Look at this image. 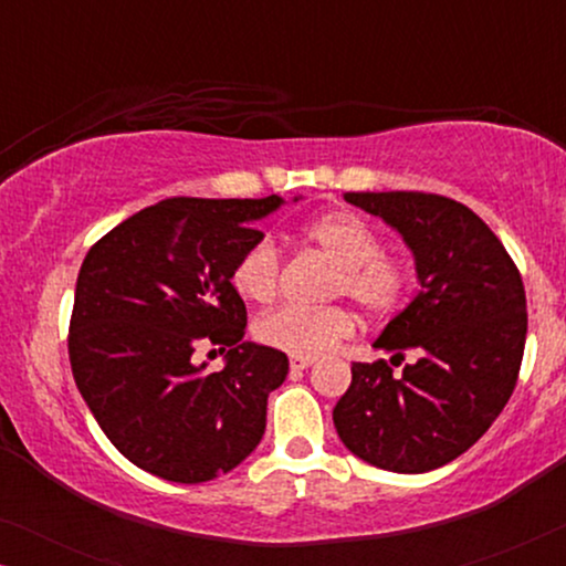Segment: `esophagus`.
<instances>
[{
  "instance_id": "obj_1",
  "label": "esophagus",
  "mask_w": 566,
  "mask_h": 566,
  "mask_svg": "<svg viewBox=\"0 0 566 566\" xmlns=\"http://www.w3.org/2000/svg\"><path fill=\"white\" fill-rule=\"evenodd\" d=\"M314 366V358H291V370H306Z\"/></svg>"
}]
</instances>
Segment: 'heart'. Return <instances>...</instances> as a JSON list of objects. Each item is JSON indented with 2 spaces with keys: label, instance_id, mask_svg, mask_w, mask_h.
<instances>
[{
  "label": "heart",
  "instance_id": "b5f03b06",
  "mask_svg": "<svg viewBox=\"0 0 566 566\" xmlns=\"http://www.w3.org/2000/svg\"><path fill=\"white\" fill-rule=\"evenodd\" d=\"M314 242L337 265L332 291L353 298L368 314H389L405 293V270L381 254V239L353 213H327L306 227ZM281 258L270 239H258L237 260L231 283L250 304H268L277 291ZM355 332V316L343 306H281L254 324L258 343L291 358H319Z\"/></svg>",
  "mask_w": 566,
  "mask_h": 566
}]
</instances>
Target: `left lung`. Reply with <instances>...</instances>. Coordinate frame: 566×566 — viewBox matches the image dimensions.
Instances as JSON below:
<instances>
[{
	"instance_id": "8db88e82",
	"label": "left lung",
	"mask_w": 566,
	"mask_h": 566,
	"mask_svg": "<svg viewBox=\"0 0 566 566\" xmlns=\"http://www.w3.org/2000/svg\"><path fill=\"white\" fill-rule=\"evenodd\" d=\"M412 252L417 296L355 363L332 412L347 451L397 474L440 469L497 420L521 370L528 314L517 268L492 229L463 203L428 192H345Z\"/></svg>"
}]
</instances>
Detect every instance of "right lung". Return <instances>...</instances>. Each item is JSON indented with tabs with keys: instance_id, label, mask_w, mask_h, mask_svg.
I'll use <instances>...</instances> for the list:
<instances>
[{
	"instance_id": "right-lung-1",
	"label": "right lung",
	"mask_w": 566,
	"mask_h": 566,
	"mask_svg": "<svg viewBox=\"0 0 566 566\" xmlns=\"http://www.w3.org/2000/svg\"><path fill=\"white\" fill-rule=\"evenodd\" d=\"M283 203L167 198L107 231L84 258L69 329L72 374L99 428L138 469L177 484L211 482L260 446L289 358L244 343L247 308L231 273L262 239L254 223ZM198 344L228 353L219 375L191 360Z\"/></svg>"
}]
</instances>
